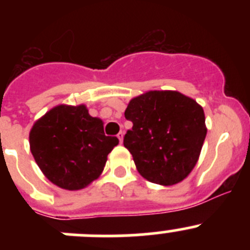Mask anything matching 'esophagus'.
<instances>
[{"instance_id":"34e87169","label":"esophagus","mask_w":250,"mask_h":250,"mask_svg":"<svg viewBox=\"0 0 250 250\" xmlns=\"http://www.w3.org/2000/svg\"><path fill=\"white\" fill-rule=\"evenodd\" d=\"M118 138L119 140H120V143H123V139H124V131H120L118 134Z\"/></svg>"}]
</instances>
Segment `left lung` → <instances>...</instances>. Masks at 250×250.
<instances>
[{
	"mask_svg": "<svg viewBox=\"0 0 250 250\" xmlns=\"http://www.w3.org/2000/svg\"><path fill=\"white\" fill-rule=\"evenodd\" d=\"M124 136L139 173L160 185L182 182L195 167L207 136L203 107L178 91H149L125 110Z\"/></svg>",
	"mask_w": 250,
	"mask_h": 250,
	"instance_id": "8db88e82",
	"label": "left lung"
}]
</instances>
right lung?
<instances>
[{"instance_id": "add662e5", "label": "right lung", "mask_w": 250, "mask_h": 250, "mask_svg": "<svg viewBox=\"0 0 250 250\" xmlns=\"http://www.w3.org/2000/svg\"><path fill=\"white\" fill-rule=\"evenodd\" d=\"M119 144L106 136L103 121L83 105L54 107L30 132L31 152L46 178L57 187L79 190L98 179L109 152Z\"/></svg>"}]
</instances>
